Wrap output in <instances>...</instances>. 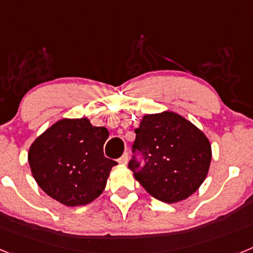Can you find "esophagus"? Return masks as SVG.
Here are the masks:
<instances>
[{
	"label": "esophagus",
	"mask_w": 253,
	"mask_h": 253,
	"mask_svg": "<svg viewBox=\"0 0 253 253\" xmlns=\"http://www.w3.org/2000/svg\"><path fill=\"white\" fill-rule=\"evenodd\" d=\"M128 158H129L128 153H124L122 157L119 158V161H118V162H119L120 165H126V163H128Z\"/></svg>",
	"instance_id": "34e87169"
}]
</instances>
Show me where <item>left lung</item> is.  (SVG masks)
<instances>
[{
  "instance_id": "obj_1",
  "label": "left lung",
  "mask_w": 253,
  "mask_h": 253,
  "mask_svg": "<svg viewBox=\"0 0 253 253\" xmlns=\"http://www.w3.org/2000/svg\"><path fill=\"white\" fill-rule=\"evenodd\" d=\"M129 162L135 180L163 203H178L193 195L204 182L211 162V146L198 126L173 111L147 114L135 129Z\"/></svg>"
}]
</instances>
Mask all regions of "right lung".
Here are the masks:
<instances>
[{
    "label": "right lung",
    "instance_id": "obj_1",
    "mask_svg": "<svg viewBox=\"0 0 253 253\" xmlns=\"http://www.w3.org/2000/svg\"><path fill=\"white\" fill-rule=\"evenodd\" d=\"M109 131L87 118L60 119L33 142L28 153L31 173L46 195L67 207L99 198L116 165L104 156Z\"/></svg>",
    "mask_w": 253,
    "mask_h": 253
}]
</instances>
